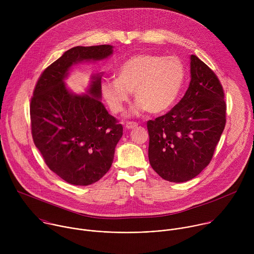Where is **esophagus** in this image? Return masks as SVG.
<instances>
[{"label":"esophagus","mask_w":254,"mask_h":254,"mask_svg":"<svg viewBox=\"0 0 254 254\" xmlns=\"http://www.w3.org/2000/svg\"><path fill=\"white\" fill-rule=\"evenodd\" d=\"M137 126H138V124L135 123V122H127V123H126V127H127V129L134 128V127H136Z\"/></svg>","instance_id":"34e87169"}]
</instances>
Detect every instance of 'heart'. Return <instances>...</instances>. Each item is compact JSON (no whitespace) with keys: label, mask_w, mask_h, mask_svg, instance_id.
Masks as SVG:
<instances>
[{"label":"heart","mask_w":254,"mask_h":254,"mask_svg":"<svg viewBox=\"0 0 254 254\" xmlns=\"http://www.w3.org/2000/svg\"><path fill=\"white\" fill-rule=\"evenodd\" d=\"M186 78L185 65L176 56L139 54L125 61L117 70V79L101 84L112 112L119 114L133 91L136 111L152 115L167 112L176 102Z\"/></svg>","instance_id":"1"}]
</instances>
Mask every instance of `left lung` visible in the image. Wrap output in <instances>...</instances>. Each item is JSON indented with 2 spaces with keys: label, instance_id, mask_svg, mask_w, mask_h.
I'll use <instances>...</instances> for the list:
<instances>
[{
  "label": "left lung",
  "instance_id": "8db88e82",
  "mask_svg": "<svg viewBox=\"0 0 254 254\" xmlns=\"http://www.w3.org/2000/svg\"><path fill=\"white\" fill-rule=\"evenodd\" d=\"M226 124L224 90L215 72L191 55V81L166 115L148 121L149 161L164 180L187 182L211 162Z\"/></svg>",
  "mask_w": 254,
  "mask_h": 254
}]
</instances>
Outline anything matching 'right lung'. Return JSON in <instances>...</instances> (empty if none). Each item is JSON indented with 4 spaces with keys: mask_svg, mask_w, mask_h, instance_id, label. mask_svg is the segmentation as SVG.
<instances>
[{
    "mask_svg": "<svg viewBox=\"0 0 254 254\" xmlns=\"http://www.w3.org/2000/svg\"><path fill=\"white\" fill-rule=\"evenodd\" d=\"M113 46H76L67 50L41 73L30 102L31 132L45 164L67 183L91 185L111 169L123 126L98 100L101 77L89 94L70 93L63 83L69 68L82 60H100Z\"/></svg>",
    "mask_w": 254,
    "mask_h": 254,
    "instance_id": "right-lung-1",
    "label": "right lung"
}]
</instances>
